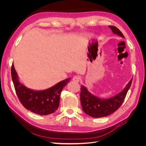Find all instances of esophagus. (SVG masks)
Wrapping results in <instances>:
<instances>
[{
	"label": "esophagus",
	"mask_w": 146,
	"mask_h": 146,
	"mask_svg": "<svg viewBox=\"0 0 146 146\" xmlns=\"http://www.w3.org/2000/svg\"><path fill=\"white\" fill-rule=\"evenodd\" d=\"M72 80L74 82H79V81H80V77H79L78 76H74L72 78Z\"/></svg>",
	"instance_id": "obj_1"
}]
</instances>
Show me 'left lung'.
Returning a JSON list of instances; mask_svg holds the SVG:
<instances>
[{"mask_svg":"<svg viewBox=\"0 0 146 146\" xmlns=\"http://www.w3.org/2000/svg\"><path fill=\"white\" fill-rule=\"evenodd\" d=\"M109 27L114 34L125 38L123 35L117 28L110 25ZM132 78L123 89L112 98L102 99L92 94L84 85L81 86L80 102L82 107L88 115L92 117H103L112 114L121 107L130 89Z\"/></svg>","mask_w":146,"mask_h":146,"instance_id":"8db88e82","label":"left lung"}]
</instances>
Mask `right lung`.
<instances>
[{
  "mask_svg": "<svg viewBox=\"0 0 146 146\" xmlns=\"http://www.w3.org/2000/svg\"><path fill=\"white\" fill-rule=\"evenodd\" d=\"M11 77L16 94L21 104L32 113L43 116L54 113L58 109L61 92L70 80V78H68L44 90H32L20 82L13 64Z\"/></svg>",
  "mask_w": 146,
  "mask_h": 146,
  "instance_id": "add662e5",
  "label": "right lung"
}]
</instances>
